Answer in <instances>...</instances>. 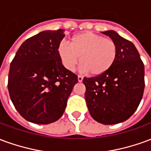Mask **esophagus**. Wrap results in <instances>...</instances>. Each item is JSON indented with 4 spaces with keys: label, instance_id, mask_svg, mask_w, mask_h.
Returning <instances> with one entry per match:
<instances>
[{
    "label": "esophagus",
    "instance_id": "esophagus-1",
    "mask_svg": "<svg viewBox=\"0 0 151 151\" xmlns=\"http://www.w3.org/2000/svg\"><path fill=\"white\" fill-rule=\"evenodd\" d=\"M82 80H83V78H82V76H78V81L79 82H82Z\"/></svg>",
    "mask_w": 151,
    "mask_h": 151
}]
</instances>
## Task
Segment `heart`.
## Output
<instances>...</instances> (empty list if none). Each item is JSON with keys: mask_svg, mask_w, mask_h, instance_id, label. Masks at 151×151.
Wrapping results in <instances>:
<instances>
[{"mask_svg": "<svg viewBox=\"0 0 151 151\" xmlns=\"http://www.w3.org/2000/svg\"><path fill=\"white\" fill-rule=\"evenodd\" d=\"M70 46L61 42L58 54L63 65L73 71L80 57L81 68L91 75L99 76L111 69L117 57V46L114 40L102 35L83 32L69 40Z\"/></svg>", "mask_w": 151, "mask_h": 151, "instance_id": "b5f03b06", "label": "heart"}]
</instances>
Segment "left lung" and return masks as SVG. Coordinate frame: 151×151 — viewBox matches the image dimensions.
<instances>
[{"mask_svg": "<svg viewBox=\"0 0 151 151\" xmlns=\"http://www.w3.org/2000/svg\"><path fill=\"white\" fill-rule=\"evenodd\" d=\"M102 33L116 43V60L105 73L84 78L82 82L92 118L104 124H115L128 120L138 107L145 87V69L132 42L115 31Z\"/></svg>", "mask_w": 151, "mask_h": 151, "instance_id": "1", "label": "left lung"}]
</instances>
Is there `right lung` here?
I'll return each instance as SVG.
<instances>
[{
  "label": "right lung",
  "mask_w": 151,
  "mask_h": 151,
  "mask_svg": "<svg viewBox=\"0 0 151 151\" xmlns=\"http://www.w3.org/2000/svg\"><path fill=\"white\" fill-rule=\"evenodd\" d=\"M65 30L43 31L22 43L9 67L8 90L16 110L30 122L47 124L62 116L78 76L58 54Z\"/></svg>",
  "instance_id": "add662e5"
}]
</instances>
